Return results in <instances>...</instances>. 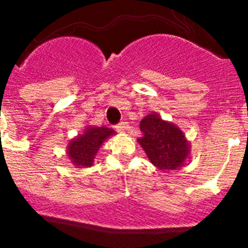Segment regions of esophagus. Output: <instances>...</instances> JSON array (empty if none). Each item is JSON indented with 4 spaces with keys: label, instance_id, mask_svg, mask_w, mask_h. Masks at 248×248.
I'll return each instance as SVG.
<instances>
[{
    "label": "esophagus",
    "instance_id": "34e87169",
    "mask_svg": "<svg viewBox=\"0 0 248 248\" xmlns=\"http://www.w3.org/2000/svg\"><path fill=\"white\" fill-rule=\"evenodd\" d=\"M115 128H117V130L120 131V133H125V131L129 130V125L126 122H122L120 124H118Z\"/></svg>",
    "mask_w": 248,
    "mask_h": 248
}]
</instances>
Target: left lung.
I'll return each mask as SVG.
<instances>
[{
	"instance_id": "1",
	"label": "left lung",
	"mask_w": 248,
	"mask_h": 248,
	"mask_svg": "<svg viewBox=\"0 0 248 248\" xmlns=\"http://www.w3.org/2000/svg\"><path fill=\"white\" fill-rule=\"evenodd\" d=\"M144 137L138 143L150 163L161 171L179 170L190 160L191 144L184 131L174 123L164 120L157 113H150L140 122Z\"/></svg>"
}]
</instances>
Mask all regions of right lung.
Listing matches in <instances>:
<instances>
[{
	"label": "right lung",
	"instance_id": "add662e5",
	"mask_svg": "<svg viewBox=\"0 0 248 248\" xmlns=\"http://www.w3.org/2000/svg\"><path fill=\"white\" fill-rule=\"evenodd\" d=\"M117 133L107 126L87 125L83 133L69 140L67 157L76 168H91L103 144Z\"/></svg>",
	"mask_w": 248,
	"mask_h": 248
}]
</instances>
